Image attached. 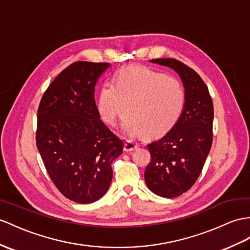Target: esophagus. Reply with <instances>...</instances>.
Segmentation results:
<instances>
[{
    "mask_svg": "<svg viewBox=\"0 0 250 250\" xmlns=\"http://www.w3.org/2000/svg\"><path fill=\"white\" fill-rule=\"evenodd\" d=\"M138 148V144L137 143H133L130 141H127L124 144V151L125 153H130V151L135 150Z\"/></svg>",
    "mask_w": 250,
    "mask_h": 250,
    "instance_id": "1",
    "label": "esophagus"
}]
</instances>
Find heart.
I'll return each instance as SVG.
<instances>
[{
    "label": "heart",
    "mask_w": 250,
    "mask_h": 250,
    "mask_svg": "<svg viewBox=\"0 0 250 250\" xmlns=\"http://www.w3.org/2000/svg\"><path fill=\"white\" fill-rule=\"evenodd\" d=\"M185 105V91L177 79L142 65H129L103 84L96 108L106 124L114 126L126 109L122 130L128 137L146 132L159 136L176 123Z\"/></svg>",
    "instance_id": "b5f03b06"
}]
</instances>
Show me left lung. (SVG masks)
Returning a JSON list of instances; mask_svg holds the SVG:
<instances>
[{"mask_svg":"<svg viewBox=\"0 0 250 250\" xmlns=\"http://www.w3.org/2000/svg\"><path fill=\"white\" fill-rule=\"evenodd\" d=\"M149 62L174 70L185 88V105L177 122L147 146L151 161L144 173L151 192L174 198L195 184L210 153L213 104L206 83L188 65L172 58Z\"/></svg>","mask_w":250,"mask_h":250,"instance_id":"left-lung-1","label":"left lung"}]
</instances>
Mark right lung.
Returning a JSON list of instances; mask_svg holds the SVG:
<instances>
[{"label":"right lung","instance_id":"obj_1","mask_svg":"<svg viewBox=\"0 0 250 250\" xmlns=\"http://www.w3.org/2000/svg\"><path fill=\"white\" fill-rule=\"evenodd\" d=\"M110 63L77 62L54 79L38 109L36 142L54 185L63 196L91 204L105 195L112 161L123 142L103 123L94 100Z\"/></svg>","mask_w":250,"mask_h":250}]
</instances>
